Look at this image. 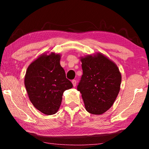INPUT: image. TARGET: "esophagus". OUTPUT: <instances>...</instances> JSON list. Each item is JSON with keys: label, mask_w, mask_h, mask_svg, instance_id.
I'll list each match as a JSON object with an SVG mask.
<instances>
[{"label": "esophagus", "mask_w": 149, "mask_h": 149, "mask_svg": "<svg viewBox=\"0 0 149 149\" xmlns=\"http://www.w3.org/2000/svg\"><path fill=\"white\" fill-rule=\"evenodd\" d=\"M72 84H73V86H74V87H75V86H76V84H77L76 80L73 79V80L72 81Z\"/></svg>", "instance_id": "esophagus-1"}]
</instances>
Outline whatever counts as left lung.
I'll use <instances>...</instances> for the list:
<instances>
[{"label":"left lung","mask_w":149,"mask_h":149,"mask_svg":"<svg viewBox=\"0 0 149 149\" xmlns=\"http://www.w3.org/2000/svg\"><path fill=\"white\" fill-rule=\"evenodd\" d=\"M83 75L77 87L85 109L92 114H102L114 104L120 89L122 77L117 65L104 55L81 59Z\"/></svg>","instance_id":"8db88e82"}]
</instances>
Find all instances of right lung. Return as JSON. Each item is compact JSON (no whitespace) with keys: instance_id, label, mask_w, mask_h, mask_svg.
<instances>
[{"instance_id":"obj_1","label":"right lung","mask_w":149,"mask_h":149,"mask_svg":"<svg viewBox=\"0 0 149 149\" xmlns=\"http://www.w3.org/2000/svg\"><path fill=\"white\" fill-rule=\"evenodd\" d=\"M60 56L42 54L27 68L24 84L30 101L47 115L56 113L61 104L64 91L72 88L60 64Z\"/></svg>"}]
</instances>
